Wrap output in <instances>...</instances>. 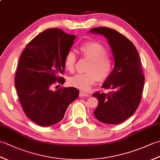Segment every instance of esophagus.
Masks as SVG:
<instances>
[{
  "instance_id": "1",
  "label": "esophagus",
  "mask_w": 160,
  "mask_h": 160,
  "mask_svg": "<svg viewBox=\"0 0 160 160\" xmlns=\"http://www.w3.org/2000/svg\"><path fill=\"white\" fill-rule=\"evenodd\" d=\"M79 96L80 97H89L90 96V95L86 92H84V91H80Z\"/></svg>"
}]
</instances>
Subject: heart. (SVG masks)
Here are the masks:
<instances>
[{
  "instance_id": "obj_1",
  "label": "heart",
  "mask_w": 160,
  "mask_h": 160,
  "mask_svg": "<svg viewBox=\"0 0 160 160\" xmlns=\"http://www.w3.org/2000/svg\"><path fill=\"white\" fill-rule=\"evenodd\" d=\"M80 55L90 60L87 68V73L77 74L69 80L71 86L82 91H87L96 82L107 80L110 76L113 69V60L107 54L105 47L97 42H87L79 47ZM76 56L72 51L67 53L64 58V65L70 73L75 69Z\"/></svg>"
}]
</instances>
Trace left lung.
<instances>
[{
    "label": "left lung",
    "mask_w": 160,
    "mask_h": 160,
    "mask_svg": "<svg viewBox=\"0 0 160 160\" xmlns=\"http://www.w3.org/2000/svg\"><path fill=\"white\" fill-rule=\"evenodd\" d=\"M89 32L104 36L115 61L113 70L102 86L111 91L93 94L98 100L93 113L102 123H122L135 113L141 101L144 76L140 56L133 44L116 30L101 27Z\"/></svg>",
    "instance_id": "8db88e82"
}]
</instances>
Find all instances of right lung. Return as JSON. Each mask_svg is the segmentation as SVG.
I'll return each mask as SVG.
<instances>
[{"label":"right lung","mask_w":160,"mask_h":160,"mask_svg":"<svg viewBox=\"0 0 160 160\" xmlns=\"http://www.w3.org/2000/svg\"><path fill=\"white\" fill-rule=\"evenodd\" d=\"M75 39L76 36L62 29H48L32 40L20 56L15 87L25 113L40 126L60 122L69 104L79 96L74 87L52 90L56 82H65L59 76L64 72V58Z\"/></svg>","instance_id":"add662e5"}]
</instances>
